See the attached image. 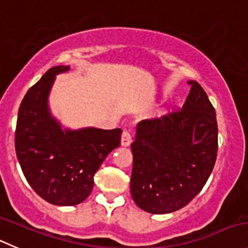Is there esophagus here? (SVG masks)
I'll use <instances>...</instances> for the list:
<instances>
[{"label":"esophagus","instance_id":"1","mask_svg":"<svg viewBox=\"0 0 248 248\" xmlns=\"http://www.w3.org/2000/svg\"><path fill=\"white\" fill-rule=\"evenodd\" d=\"M120 142H122V146H124V147H128L131 143V135L128 130L123 131L122 141H120Z\"/></svg>","mask_w":248,"mask_h":248}]
</instances>
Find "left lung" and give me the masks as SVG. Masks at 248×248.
<instances>
[{"label": "left lung", "instance_id": "left-lung-1", "mask_svg": "<svg viewBox=\"0 0 248 248\" xmlns=\"http://www.w3.org/2000/svg\"><path fill=\"white\" fill-rule=\"evenodd\" d=\"M188 84L181 110L136 125L130 191L136 206L148 213L185 207L199 195L216 163V110L199 82Z\"/></svg>", "mask_w": 248, "mask_h": 248}]
</instances>
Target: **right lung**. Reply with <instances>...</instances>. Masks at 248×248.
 Segmentation results:
<instances>
[{"label": "right lung", "instance_id": "right-lung-1", "mask_svg": "<svg viewBox=\"0 0 248 248\" xmlns=\"http://www.w3.org/2000/svg\"><path fill=\"white\" fill-rule=\"evenodd\" d=\"M70 65L47 70L29 89L18 112L16 152L32 190L48 203L75 206L89 197L93 175L120 145L122 129L63 128L48 105L56 75Z\"/></svg>", "mask_w": 248, "mask_h": 248}]
</instances>
